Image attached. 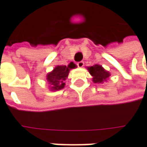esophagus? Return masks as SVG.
I'll use <instances>...</instances> for the list:
<instances>
[{
  "label": "esophagus",
  "instance_id": "esophagus-1",
  "mask_svg": "<svg viewBox=\"0 0 147 147\" xmlns=\"http://www.w3.org/2000/svg\"><path fill=\"white\" fill-rule=\"evenodd\" d=\"M84 65V62H82V61H80V62L77 63V66H78V67H83Z\"/></svg>",
  "mask_w": 147,
  "mask_h": 147
}]
</instances>
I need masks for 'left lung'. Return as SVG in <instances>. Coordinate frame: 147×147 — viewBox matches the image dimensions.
Returning <instances> with one entry per match:
<instances>
[{
    "label": "left lung",
    "mask_w": 147,
    "mask_h": 147,
    "mask_svg": "<svg viewBox=\"0 0 147 147\" xmlns=\"http://www.w3.org/2000/svg\"><path fill=\"white\" fill-rule=\"evenodd\" d=\"M89 73L94 77L93 81L94 83H102L106 81L110 76V73L100 65H94L93 67H88Z\"/></svg>",
    "instance_id": "obj_1"
}]
</instances>
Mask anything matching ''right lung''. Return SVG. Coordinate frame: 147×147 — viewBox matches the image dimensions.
<instances>
[{
    "label": "right lung",
    "mask_w": 147,
    "mask_h": 147,
    "mask_svg": "<svg viewBox=\"0 0 147 147\" xmlns=\"http://www.w3.org/2000/svg\"><path fill=\"white\" fill-rule=\"evenodd\" d=\"M76 67L73 63H71L68 66H57L53 71L47 75V81L51 86L52 90H59L64 88L65 80L67 78L70 69Z\"/></svg>",
    "instance_id": "obj_1"
}]
</instances>
